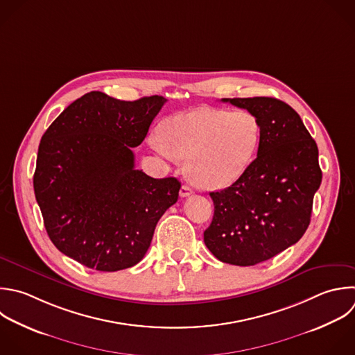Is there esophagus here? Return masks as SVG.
<instances>
[{
  "instance_id": "34e87169",
  "label": "esophagus",
  "mask_w": 355,
  "mask_h": 355,
  "mask_svg": "<svg viewBox=\"0 0 355 355\" xmlns=\"http://www.w3.org/2000/svg\"><path fill=\"white\" fill-rule=\"evenodd\" d=\"M193 194V190L189 187V186H182V189H180V197H189V196H191Z\"/></svg>"
}]
</instances>
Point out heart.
<instances>
[{"instance_id":"b5f03b06","label":"heart","mask_w":355,"mask_h":355,"mask_svg":"<svg viewBox=\"0 0 355 355\" xmlns=\"http://www.w3.org/2000/svg\"><path fill=\"white\" fill-rule=\"evenodd\" d=\"M261 136L254 114L204 107L168 118L161 135H151L148 143L166 159H186V173L194 184L218 190L245 173L257 157Z\"/></svg>"}]
</instances>
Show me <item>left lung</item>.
<instances>
[{
  "label": "left lung",
  "mask_w": 355,
  "mask_h": 355,
  "mask_svg": "<svg viewBox=\"0 0 355 355\" xmlns=\"http://www.w3.org/2000/svg\"><path fill=\"white\" fill-rule=\"evenodd\" d=\"M222 101L254 114L262 136L245 173L227 189L209 193L214 218L204 243L219 261L250 266L302 237L322 171L316 143L290 105L272 97Z\"/></svg>",
  "instance_id": "8db88e82"
}]
</instances>
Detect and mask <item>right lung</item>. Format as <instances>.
Here are the masks:
<instances>
[{
  "label": "right lung",
  "mask_w": 355,
  "mask_h": 355,
  "mask_svg": "<svg viewBox=\"0 0 355 355\" xmlns=\"http://www.w3.org/2000/svg\"><path fill=\"white\" fill-rule=\"evenodd\" d=\"M165 103L161 96L121 101L90 92L46 130L33 186L49 237L62 254L101 272L143 259L180 189L176 178L154 179L135 168L132 148Z\"/></svg>",
  "instance_id": "1"
}]
</instances>
